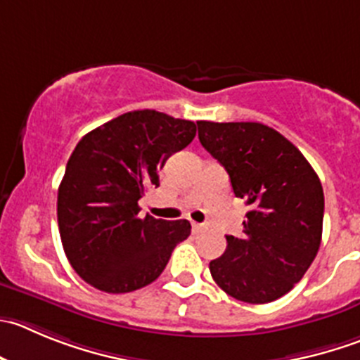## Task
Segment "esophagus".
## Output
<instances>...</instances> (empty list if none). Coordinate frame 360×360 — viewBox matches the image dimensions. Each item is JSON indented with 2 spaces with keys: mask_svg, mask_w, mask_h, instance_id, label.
Masks as SVG:
<instances>
[{
  "mask_svg": "<svg viewBox=\"0 0 360 360\" xmlns=\"http://www.w3.org/2000/svg\"><path fill=\"white\" fill-rule=\"evenodd\" d=\"M205 229H207V226H205V224H198V222H193L194 233H201V231H205Z\"/></svg>",
  "mask_w": 360,
  "mask_h": 360,
  "instance_id": "esophagus-1",
  "label": "esophagus"
}]
</instances>
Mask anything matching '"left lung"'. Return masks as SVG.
I'll list each match as a JSON object with an SVG mask.
<instances>
[{
  "instance_id": "obj_1",
  "label": "left lung",
  "mask_w": 360,
  "mask_h": 360,
  "mask_svg": "<svg viewBox=\"0 0 360 360\" xmlns=\"http://www.w3.org/2000/svg\"><path fill=\"white\" fill-rule=\"evenodd\" d=\"M198 138L249 207L242 237L226 235L224 255L210 262L212 277L242 302L286 295L320 248V178L293 143L263 123L198 122Z\"/></svg>"
}]
</instances>
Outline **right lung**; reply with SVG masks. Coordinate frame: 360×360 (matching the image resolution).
Masks as SVG:
<instances>
[{"label": "right lung", "mask_w": 360, "mask_h": 360, "mask_svg": "<svg viewBox=\"0 0 360 360\" xmlns=\"http://www.w3.org/2000/svg\"><path fill=\"white\" fill-rule=\"evenodd\" d=\"M194 136V122L143 109L77 143L58 189V226L72 269L88 285L105 293L143 288L189 237V221L139 217L138 201L159 187V169Z\"/></svg>", "instance_id": "right-lung-1"}]
</instances>
